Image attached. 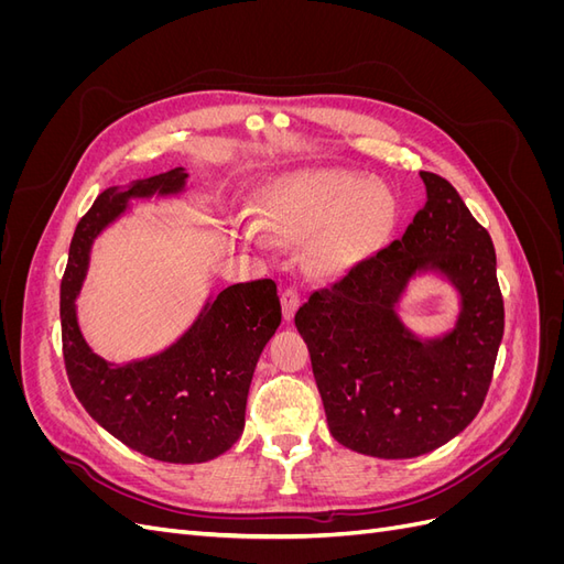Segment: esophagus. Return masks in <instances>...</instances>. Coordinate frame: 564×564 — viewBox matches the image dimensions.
Masks as SVG:
<instances>
[{
	"mask_svg": "<svg viewBox=\"0 0 564 564\" xmlns=\"http://www.w3.org/2000/svg\"><path fill=\"white\" fill-rule=\"evenodd\" d=\"M299 303H301V296H299L296 289L294 286H286L284 292H282V313H284V319H292L294 317Z\"/></svg>",
	"mask_w": 564,
	"mask_h": 564,
	"instance_id": "34e87169",
	"label": "esophagus"
}]
</instances>
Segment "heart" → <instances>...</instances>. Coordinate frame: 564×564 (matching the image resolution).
I'll list each match as a JSON object with an SVG mask.
<instances>
[{"instance_id": "obj_1", "label": "heart", "mask_w": 564, "mask_h": 564, "mask_svg": "<svg viewBox=\"0 0 564 564\" xmlns=\"http://www.w3.org/2000/svg\"><path fill=\"white\" fill-rule=\"evenodd\" d=\"M398 220L388 187L340 169H311L272 181L261 199V227L275 242L303 245L313 280H338L377 253ZM237 237L268 247L259 226L240 224Z\"/></svg>"}]
</instances>
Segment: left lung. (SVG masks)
<instances>
[{"label": "left lung", "instance_id": "8db88e82", "mask_svg": "<svg viewBox=\"0 0 564 564\" xmlns=\"http://www.w3.org/2000/svg\"><path fill=\"white\" fill-rule=\"evenodd\" d=\"M429 202L402 240L296 311L329 433L377 458L447 445L477 416L503 338L497 253L456 187L421 172ZM421 276L449 283L459 313L442 335H419L399 303Z\"/></svg>", "mask_w": 564, "mask_h": 564}]
</instances>
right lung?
<instances>
[{
    "mask_svg": "<svg viewBox=\"0 0 564 564\" xmlns=\"http://www.w3.org/2000/svg\"><path fill=\"white\" fill-rule=\"evenodd\" d=\"M187 178L176 166L100 193L77 224L61 282L63 357L77 400L100 429L164 464H204L240 440L256 362L282 322L278 284L256 280L212 294L172 346L143 360L115 365L87 344L77 299L96 237L133 202L185 195Z\"/></svg>",
    "mask_w": 564,
    "mask_h": 564,
    "instance_id": "obj_1",
    "label": "right lung"
}]
</instances>
